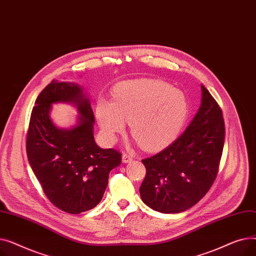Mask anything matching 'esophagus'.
I'll return each mask as SVG.
<instances>
[{
	"label": "esophagus",
	"instance_id": "34e87169",
	"mask_svg": "<svg viewBox=\"0 0 256 256\" xmlns=\"http://www.w3.org/2000/svg\"><path fill=\"white\" fill-rule=\"evenodd\" d=\"M132 156H130V154H122V162L124 163H130L132 160Z\"/></svg>",
	"mask_w": 256,
	"mask_h": 256
}]
</instances>
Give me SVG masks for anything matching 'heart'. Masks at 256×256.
I'll return each instance as SVG.
<instances>
[{
  "label": "heart",
  "mask_w": 256,
  "mask_h": 256,
  "mask_svg": "<svg viewBox=\"0 0 256 256\" xmlns=\"http://www.w3.org/2000/svg\"><path fill=\"white\" fill-rule=\"evenodd\" d=\"M113 102L100 98L96 116L104 136L114 141L130 124V134L142 148L158 150L172 142L188 115L184 94L160 80H137L118 85Z\"/></svg>",
  "instance_id": "heart-1"
}]
</instances>
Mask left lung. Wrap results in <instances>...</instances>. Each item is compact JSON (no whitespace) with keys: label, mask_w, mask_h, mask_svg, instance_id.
Here are the masks:
<instances>
[{"label":"left lung","mask_w":256,"mask_h":256,"mask_svg":"<svg viewBox=\"0 0 256 256\" xmlns=\"http://www.w3.org/2000/svg\"><path fill=\"white\" fill-rule=\"evenodd\" d=\"M201 104L182 135L160 152L142 160L146 176L143 202L154 210L176 214L190 208L217 178L225 139L222 110L201 85Z\"/></svg>","instance_id":"1"}]
</instances>
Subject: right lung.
Listing matches in <instances>:
<instances>
[{
  "label": "right lung",
  "mask_w": 256,
  "mask_h": 256,
  "mask_svg": "<svg viewBox=\"0 0 256 256\" xmlns=\"http://www.w3.org/2000/svg\"><path fill=\"white\" fill-rule=\"evenodd\" d=\"M55 102L74 104L80 116L70 130L49 117ZM94 115L89 98L76 84L52 80L36 98L26 134V156L50 202L63 212L80 214L96 208L109 173L121 164V154L102 150L94 141Z\"/></svg>",
  "instance_id": "right-lung-1"
}]
</instances>
